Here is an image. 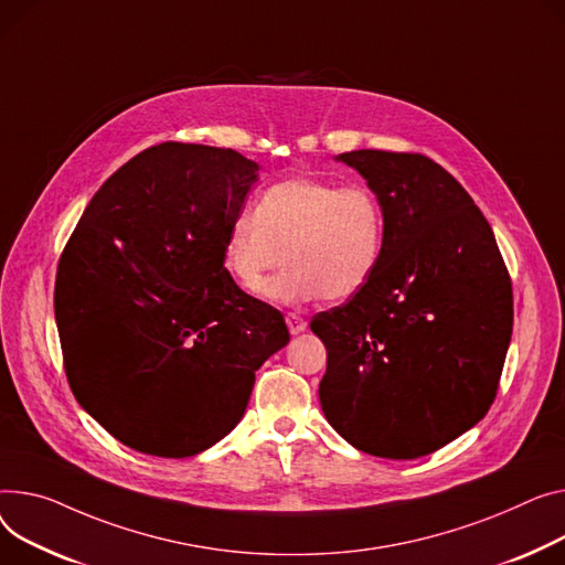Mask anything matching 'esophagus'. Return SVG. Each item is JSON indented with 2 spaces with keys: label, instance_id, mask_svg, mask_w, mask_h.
Returning <instances> with one entry per match:
<instances>
[{
  "label": "esophagus",
  "instance_id": "1",
  "mask_svg": "<svg viewBox=\"0 0 565 565\" xmlns=\"http://www.w3.org/2000/svg\"><path fill=\"white\" fill-rule=\"evenodd\" d=\"M286 324H288V331L295 335V333H302L307 329V320L302 316L297 313H288L286 316Z\"/></svg>",
  "mask_w": 565,
  "mask_h": 565
}]
</instances>
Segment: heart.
Listing matches in <instances>:
<instances>
[{
    "label": "heart",
    "instance_id": "b5f03b06",
    "mask_svg": "<svg viewBox=\"0 0 565 565\" xmlns=\"http://www.w3.org/2000/svg\"><path fill=\"white\" fill-rule=\"evenodd\" d=\"M386 249V215L377 193L363 183L286 179L260 195L256 215L241 213L224 232L222 263L247 292H258L281 263L266 295L299 305L354 297L377 273Z\"/></svg>",
    "mask_w": 565,
    "mask_h": 565
}]
</instances>
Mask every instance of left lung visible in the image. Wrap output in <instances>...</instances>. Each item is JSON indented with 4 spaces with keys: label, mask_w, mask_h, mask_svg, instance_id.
<instances>
[{
    "label": "left lung",
    "mask_w": 565,
    "mask_h": 565,
    "mask_svg": "<svg viewBox=\"0 0 565 565\" xmlns=\"http://www.w3.org/2000/svg\"><path fill=\"white\" fill-rule=\"evenodd\" d=\"M335 161L377 193L386 249L363 290L311 320L327 348L320 404L361 452L418 459L491 408L511 343V279L491 224L438 163L382 149Z\"/></svg>",
    "instance_id": "1"
}]
</instances>
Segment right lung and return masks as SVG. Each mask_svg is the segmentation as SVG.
Returning <instances> with one entry per match:
<instances>
[{
  "label": "right lung",
  "mask_w": 565,
  "mask_h": 565,
  "mask_svg": "<svg viewBox=\"0 0 565 565\" xmlns=\"http://www.w3.org/2000/svg\"><path fill=\"white\" fill-rule=\"evenodd\" d=\"M258 163L163 142L110 174L58 260L54 313L82 408L142 455L195 457L247 408L290 333L224 270L227 224Z\"/></svg>",
  "instance_id": "add662e5"
}]
</instances>
